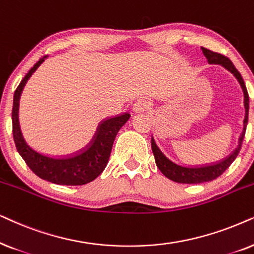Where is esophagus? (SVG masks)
Masks as SVG:
<instances>
[{"label": "esophagus", "instance_id": "obj_1", "mask_svg": "<svg viewBox=\"0 0 254 254\" xmlns=\"http://www.w3.org/2000/svg\"><path fill=\"white\" fill-rule=\"evenodd\" d=\"M151 109V104L146 102V101H138V102L134 103L133 110L136 113H143V111H147Z\"/></svg>", "mask_w": 254, "mask_h": 254}]
</instances>
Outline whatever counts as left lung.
<instances>
[{
  "label": "left lung",
  "mask_w": 254,
  "mask_h": 254,
  "mask_svg": "<svg viewBox=\"0 0 254 254\" xmlns=\"http://www.w3.org/2000/svg\"><path fill=\"white\" fill-rule=\"evenodd\" d=\"M201 49L202 52L204 54V57L208 59L209 64H218V65H222L224 68L228 69L229 72H231L233 75H235L236 79L238 80V82L241 83L243 92H244V129H243L241 137H239L238 146L236 147V150L233 151L229 157H226L221 161L212 162V164L208 165H200V166H184V165L177 164V162L171 160L170 158H167L166 155L162 153L160 148L158 147V145L155 144L153 138H151L152 152H153L155 164H157L158 168L165 177L168 178L172 181L179 182V184H201V182H208L215 180L216 178H218L219 175L224 173V172L229 168L230 165L235 161L239 151H241L243 140H244L246 132V125H248L249 121V93L248 89H246V86L241 73L238 72L235 65L231 63V60H230L228 57H225L224 54L214 52V51L205 49V47L202 46Z\"/></svg>",
  "instance_id": "left-lung-1"
}]
</instances>
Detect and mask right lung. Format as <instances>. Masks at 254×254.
Listing matches in <instances>:
<instances>
[{
	"label": "right lung",
	"mask_w": 254,
	"mask_h": 254,
	"mask_svg": "<svg viewBox=\"0 0 254 254\" xmlns=\"http://www.w3.org/2000/svg\"><path fill=\"white\" fill-rule=\"evenodd\" d=\"M45 58L38 60L29 73L23 77L13 94L12 136L18 153L24 159L33 173L43 180L65 186H82L95 180L106 168L109 160L115 137L130 114L124 113L108 117L101 122L92 141L82 150L67 155H49L36 151L26 143L21 132L18 122L19 97L26 81L38 68Z\"/></svg>",
	"instance_id": "obj_1"
}]
</instances>
